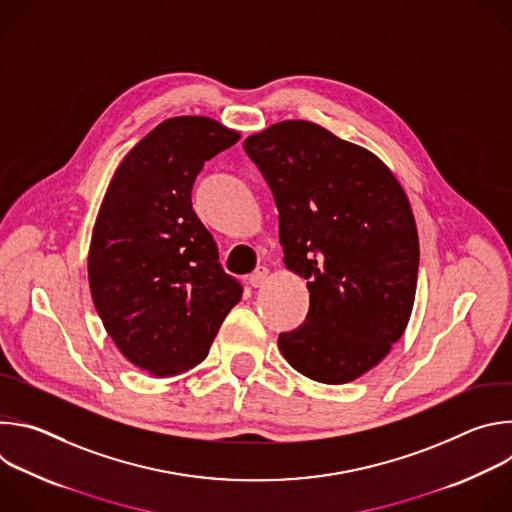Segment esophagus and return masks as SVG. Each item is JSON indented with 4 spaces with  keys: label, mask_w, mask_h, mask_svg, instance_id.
I'll list each match as a JSON object with an SVG mask.
<instances>
[{
    "label": "esophagus",
    "mask_w": 512,
    "mask_h": 512,
    "mask_svg": "<svg viewBox=\"0 0 512 512\" xmlns=\"http://www.w3.org/2000/svg\"><path fill=\"white\" fill-rule=\"evenodd\" d=\"M267 277H269V271H267V267H259L255 273H251V277H249V283H251L253 287H261V285L267 281Z\"/></svg>",
    "instance_id": "1"
}]
</instances>
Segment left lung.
I'll list each match as a JSON object with an SVG mask.
<instances>
[{"mask_svg": "<svg viewBox=\"0 0 512 512\" xmlns=\"http://www.w3.org/2000/svg\"><path fill=\"white\" fill-rule=\"evenodd\" d=\"M243 148L273 192L283 263L310 289L306 322L277 346L304 377L350 383L411 318L419 239L409 198L373 152L312 121L273 123Z\"/></svg>", "mask_w": 512, "mask_h": 512, "instance_id": "left-lung-1", "label": "left lung"}]
</instances>
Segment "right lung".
I'll return each instance as SVG.
<instances>
[{"instance_id":"add662e5","label":"right lung","mask_w":512,"mask_h":512,"mask_svg":"<svg viewBox=\"0 0 512 512\" xmlns=\"http://www.w3.org/2000/svg\"><path fill=\"white\" fill-rule=\"evenodd\" d=\"M241 133L210 117L162 121L117 166L89 247L97 314L119 352L152 377L200 364L243 287L192 210L204 162Z\"/></svg>"}]
</instances>
